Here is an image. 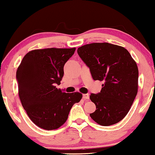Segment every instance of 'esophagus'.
<instances>
[{"instance_id": "esophagus-1", "label": "esophagus", "mask_w": 155, "mask_h": 155, "mask_svg": "<svg viewBox=\"0 0 155 155\" xmlns=\"http://www.w3.org/2000/svg\"><path fill=\"white\" fill-rule=\"evenodd\" d=\"M89 94H83V98L84 99V100H89Z\"/></svg>"}]
</instances>
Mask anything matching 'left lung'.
I'll return each instance as SVG.
<instances>
[{
	"label": "left lung",
	"instance_id": "obj_1",
	"mask_svg": "<svg viewBox=\"0 0 155 155\" xmlns=\"http://www.w3.org/2000/svg\"><path fill=\"white\" fill-rule=\"evenodd\" d=\"M77 53L92 78L104 82L100 92L90 96L96 106L91 118L102 126L117 123L128 114L137 94V63L126 48L107 42L84 45Z\"/></svg>",
	"mask_w": 155,
	"mask_h": 155
}]
</instances>
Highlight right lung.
I'll list each match as a JSON object with an SVG mask.
<instances>
[{
  "label": "right lung",
  "mask_w": 155,
  "mask_h": 155,
  "mask_svg": "<svg viewBox=\"0 0 155 155\" xmlns=\"http://www.w3.org/2000/svg\"><path fill=\"white\" fill-rule=\"evenodd\" d=\"M76 48H48L29 51L17 71L18 96L23 107L34 124L46 130L61 127L68 120L82 94L66 93L58 89L64 74V65Z\"/></svg>",
  "instance_id": "obj_1"
}]
</instances>
